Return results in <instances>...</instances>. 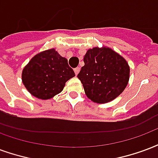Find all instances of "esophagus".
Here are the masks:
<instances>
[{
    "mask_svg": "<svg viewBox=\"0 0 158 158\" xmlns=\"http://www.w3.org/2000/svg\"><path fill=\"white\" fill-rule=\"evenodd\" d=\"M79 70H80V69H79V67L75 68V69H74V73H75L76 75H78V73H79Z\"/></svg>",
    "mask_w": 158,
    "mask_h": 158,
    "instance_id": "34e87169",
    "label": "esophagus"
}]
</instances>
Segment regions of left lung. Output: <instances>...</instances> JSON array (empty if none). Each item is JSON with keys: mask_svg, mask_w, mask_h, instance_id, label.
<instances>
[{"mask_svg": "<svg viewBox=\"0 0 158 158\" xmlns=\"http://www.w3.org/2000/svg\"><path fill=\"white\" fill-rule=\"evenodd\" d=\"M85 66L78 78L85 94L93 102L105 104L115 100L126 89L130 79V66L118 52L108 48L94 47L87 50Z\"/></svg>", "mask_w": 158, "mask_h": 158, "instance_id": "1", "label": "left lung"}]
</instances>
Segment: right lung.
Listing matches in <instances>:
<instances>
[{"instance_id": "right-lung-1", "label": "right lung", "mask_w": 158, "mask_h": 158, "mask_svg": "<svg viewBox=\"0 0 158 158\" xmlns=\"http://www.w3.org/2000/svg\"><path fill=\"white\" fill-rule=\"evenodd\" d=\"M75 76L68 60L54 48L32 57L22 73V80L29 93L41 100H49L64 89L65 83Z\"/></svg>"}]
</instances>
